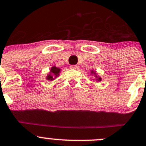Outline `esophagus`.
<instances>
[{"label": "esophagus", "mask_w": 146, "mask_h": 146, "mask_svg": "<svg viewBox=\"0 0 146 146\" xmlns=\"http://www.w3.org/2000/svg\"><path fill=\"white\" fill-rule=\"evenodd\" d=\"M70 68L72 69H74V70H77V69H79V66H77V65H72V66H70Z\"/></svg>", "instance_id": "esophagus-1"}]
</instances>
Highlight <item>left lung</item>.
Here are the masks:
<instances>
[{
	"mask_svg": "<svg viewBox=\"0 0 146 146\" xmlns=\"http://www.w3.org/2000/svg\"><path fill=\"white\" fill-rule=\"evenodd\" d=\"M90 74L94 76L95 79H93V80H95L96 82H100L102 81L101 77L98 74V73L96 72V70H95V69H91V70H90Z\"/></svg>",
	"mask_w": 146,
	"mask_h": 146,
	"instance_id": "1",
	"label": "left lung"
}]
</instances>
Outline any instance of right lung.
Wrapping results in <instances>:
<instances>
[{
  "label": "right lung",
  "mask_w": 146,
  "mask_h": 146,
  "mask_svg": "<svg viewBox=\"0 0 146 146\" xmlns=\"http://www.w3.org/2000/svg\"><path fill=\"white\" fill-rule=\"evenodd\" d=\"M62 72V69L59 67H57L56 66H52L50 68V70L48 73L47 74V76L46 77V79L50 82H52L56 80L59 75Z\"/></svg>",
  "instance_id": "right-lung-1"
}]
</instances>
